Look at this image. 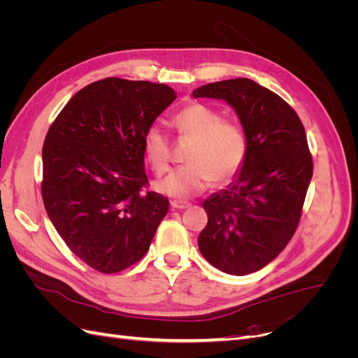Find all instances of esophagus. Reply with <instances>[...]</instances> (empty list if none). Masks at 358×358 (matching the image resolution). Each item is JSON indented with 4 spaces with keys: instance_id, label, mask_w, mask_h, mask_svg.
<instances>
[{
    "instance_id": "1",
    "label": "esophagus",
    "mask_w": 358,
    "mask_h": 358,
    "mask_svg": "<svg viewBox=\"0 0 358 358\" xmlns=\"http://www.w3.org/2000/svg\"><path fill=\"white\" fill-rule=\"evenodd\" d=\"M189 206H191L189 201H183V200H173L171 201V208L173 209H178V210L187 209V208H189Z\"/></svg>"
}]
</instances>
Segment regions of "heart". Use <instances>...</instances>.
I'll use <instances>...</instances> for the list:
<instances>
[{
  "mask_svg": "<svg viewBox=\"0 0 358 358\" xmlns=\"http://www.w3.org/2000/svg\"><path fill=\"white\" fill-rule=\"evenodd\" d=\"M173 125L180 137L191 138L185 157L187 166L175 170L157 183L166 196L189 199L208 189L212 182H230L242 169L248 140L243 128L201 103H191L180 109ZM143 152L157 175L170 169V140L159 124H150L143 134Z\"/></svg>",
  "mask_w": 358,
  "mask_h": 358,
  "instance_id": "1",
  "label": "heart"
}]
</instances>
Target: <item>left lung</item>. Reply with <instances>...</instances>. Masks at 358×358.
<instances>
[{
    "instance_id": "1",
    "label": "left lung",
    "mask_w": 358,
    "mask_h": 358,
    "mask_svg": "<svg viewBox=\"0 0 358 358\" xmlns=\"http://www.w3.org/2000/svg\"><path fill=\"white\" fill-rule=\"evenodd\" d=\"M192 95L233 106L248 140L236 179L203 203L209 220L199 249L225 273L257 272L284 251L301 218L313 171L305 127L285 100L251 79L213 82Z\"/></svg>"
}]
</instances>
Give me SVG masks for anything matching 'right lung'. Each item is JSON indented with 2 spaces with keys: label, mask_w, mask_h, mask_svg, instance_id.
I'll use <instances>...</instances> for the list:
<instances>
[{
  "label": "right lung",
  "mask_w": 358,
  "mask_h": 358,
  "mask_svg": "<svg viewBox=\"0 0 358 358\" xmlns=\"http://www.w3.org/2000/svg\"><path fill=\"white\" fill-rule=\"evenodd\" d=\"M176 99L170 86L106 78L76 92L43 145L41 197L83 263L117 273L148 252L169 199L149 191L143 134Z\"/></svg>",
  "instance_id": "right-lung-1"
}]
</instances>
